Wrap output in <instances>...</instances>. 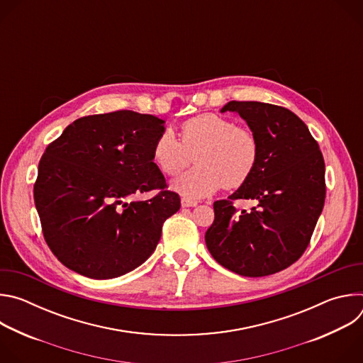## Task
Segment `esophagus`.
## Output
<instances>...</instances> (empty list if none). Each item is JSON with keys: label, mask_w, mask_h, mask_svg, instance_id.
<instances>
[{"label": "esophagus", "mask_w": 363, "mask_h": 363, "mask_svg": "<svg viewBox=\"0 0 363 363\" xmlns=\"http://www.w3.org/2000/svg\"><path fill=\"white\" fill-rule=\"evenodd\" d=\"M196 201H192V199H189V198H182L181 199V205L184 206V208H189V206H196Z\"/></svg>", "instance_id": "34e87169"}]
</instances>
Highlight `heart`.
Returning a JSON list of instances; mask_svg holds the SVG:
<instances>
[{"instance_id": "heart-1", "label": "heart", "mask_w": 363, "mask_h": 363, "mask_svg": "<svg viewBox=\"0 0 363 363\" xmlns=\"http://www.w3.org/2000/svg\"><path fill=\"white\" fill-rule=\"evenodd\" d=\"M194 153L198 165L172 184L191 199L208 196L223 186L235 189L244 185L260 160V143L248 128L235 126L221 115L201 113L181 125V140L164 130L152 146L155 165L169 177L185 169Z\"/></svg>"}]
</instances>
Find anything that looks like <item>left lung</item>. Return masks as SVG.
Returning a JSON list of instances; mask_svg holds the SVG:
<instances>
[{"instance_id":"obj_1","label":"left lung","mask_w":363,"mask_h":363,"mask_svg":"<svg viewBox=\"0 0 363 363\" xmlns=\"http://www.w3.org/2000/svg\"><path fill=\"white\" fill-rule=\"evenodd\" d=\"M224 112L247 122L260 143V160L244 185L214 202L205 244L217 263L240 276H270L297 262L312 238L326 196L323 155L304 122L286 108L231 100ZM235 199L256 205L237 212Z\"/></svg>"}]
</instances>
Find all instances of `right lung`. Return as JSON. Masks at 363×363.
Instances as JSON below:
<instances>
[{"mask_svg": "<svg viewBox=\"0 0 363 363\" xmlns=\"http://www.w3.org/2000/svg\"><path fill=\"white\" fill-rule=\"evenodd\" d=\"M165 121L132 111L74 121L38 164L34 202L50 250L67 269L97 280L123 276L157 248L181 206L152 160ZM159 189L150 200L133 193Z\"/></svg>", "mask_w": 363, "mask_h": 363, "instance_id": "add662e5", "label": "right lung"}]
</instances>
